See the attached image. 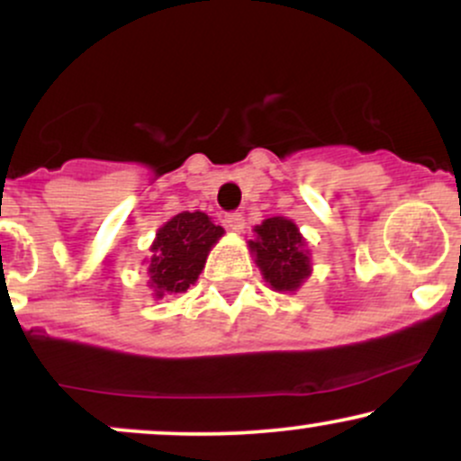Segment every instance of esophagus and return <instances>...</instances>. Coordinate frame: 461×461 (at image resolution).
<instances>
[{"instance_id":"obj_1","label":"esophagus","mask_w":461,"mask_h":461,"mask_svg":"<svg viewBox=\"0 0 461 461\" xmlns=\"http://www.w3.org/2000/svg\"><path fill=\"white\" fill-rule=\"evenodd\" d=\"M225 225H227V230L240 234V231L245 230V216H242L240 212H230L225 216Z\"/></svg>"}]
</instances>
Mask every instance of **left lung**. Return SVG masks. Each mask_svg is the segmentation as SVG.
Returning <instances> with one entry per match:
<instances>
[{"label":"left lung","instance_id":"obj_1","mask_svg":"<svg viewBox=\"0 0 461 461\" xmlns=\"http://www.w3.org/2000/svg\"><path fill=\"white\" fill-rule=\"evenodd\" d=\"M256 238L249 240L256 267L275 293H297L312 275V253L294 221L285 216L264 219L253 227Z\"/></svg>","mask_w":461,"mask_h":461}]
</instances>
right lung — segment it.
I'll use <instances>...</instances> for the list:
<instances>
[{
  "mask_svg": "<svg viewBox=\"0 0 461 461\" xmlns=\"http://www.w3.org/2000/svg\"><path fill=\"white\" fill-rule=\"evenodd\" d=\"M225 230L214 225L208 214L201 212H182L167 221L156 231L147 258V275L153 297L171 299L186 290L199 279L203 271L210 251Z\"/></svg>",
  "mask_w": 461,
  "mask_h": 461,
  "instance_id": "right-lung-1",
  "label": "right lung"
}]
</instances>
